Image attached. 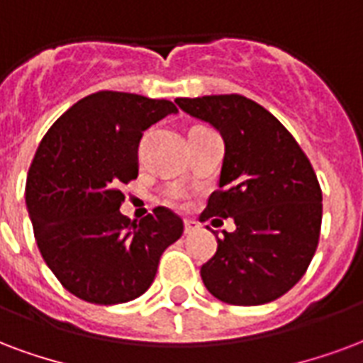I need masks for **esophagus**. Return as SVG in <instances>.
I'll return each instance as SVG.
<instances>
[{
	"label": "esophagus",
	"mask_w": 363,
	"mask_h": 363,
	"mask_svg": "<svg viewBox=\"0 0 363 363\" xmlns=\"http://www.w3.org/2000/svg\"><path fill=\"white\" fill-rule=\"evenodd\" d=\"M198 230H200V225H198V223L192 221V219H186V221H184V235H194Z\"/></svg>",
	"instance_id": "1"
}]
</instances>
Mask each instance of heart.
<instances>
[{
    "label": "heart",
    "mask_w": 363,
    "mask_h": 363,
    "mask_svg": "<svg viewBox=\"0 0 363 363\" xmlns=\"http://www.w3.org/2000/svg\"><path fill=\"white\" fill-rule=\"evenodd\" d=\"M179 196H181V194H177V192H174V194H173V198H179Z\"/></svg>",
    "instance_id": "b5f03b06"
}]
</instances>
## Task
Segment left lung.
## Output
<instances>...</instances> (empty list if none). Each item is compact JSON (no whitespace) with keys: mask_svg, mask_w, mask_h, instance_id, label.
I'll list each match as a JSON object with an SVG mask.
<instances>
[{"mask_svg":"<svg viewBox=\"0 0 363 363\" xmlns=\"http://www.w3.org/2000/svg\"><path fill=\"white\" fill-rule=\"evenodd\" d=\"M174 101L225 142L219 190L200 221L233 217L236 229L217 238L216 256L202 265L206 289L233 306L277 300L302 279L319 242L323 203L310 160L279 119L244 96Z\"/></svg>","mask_w":363,"mask_h":363,"instance_id":"8db88e82","label":"left lung"}]
</instances>
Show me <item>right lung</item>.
<instances>
[{
	"label": "right lung",
	"mask_w": 363,
	"mask_h": 363,
	"mask_svg": "<svg viewBox=\"0 0 363 363\" xmlns=\"http://www.w3.org/2000/svg\"><path fill=\"white\" fill-rule=\"evenodd\" d=\"M177 107L138 94L96 92L61 115L40 142L26 208L40 254L67 291L92 304H123L154 283L161 254L184 225L167 208L140 221L119 211L121 184L138 177L142 133Z\"/></svg>",
	"instance_id": "add662e5"
}]
</instances>
